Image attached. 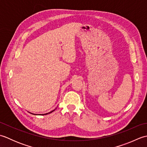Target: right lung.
<instances>
[{
  "label": "right lung",
  "instance_id": "obj_1",
  "mask_svg": "<svg viewBox=\"0 0 147 147\" xmlns=\"http://www.w3.org/2000/svg\"><path fill=\"white\" fill-rule=\"evenodd\" d=\"M55 109H54V111H51V112H49V113H46V114H42V115H47V114H51V112H52L53 111H54L55 110Z\"/></svg>",
  "mask_w": 147,
  "mask_h": 147
}]
</instances>
